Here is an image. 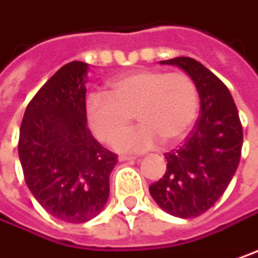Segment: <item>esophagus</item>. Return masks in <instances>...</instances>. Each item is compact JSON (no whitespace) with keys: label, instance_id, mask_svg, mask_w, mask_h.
I'll list each match as a JSON object with an SVG mask.
<instances>
[{"label":"esophagus","instance_id":"obj_1","mask_svg":"<svg viewBox=\"0 0 258 258\" xmlns=\"http://www.w3.org/2000/svg\"><path fill=\"white\" fill-rule=\"evenodd\" d=\"M133 159H136V158H134V156H127V155H119V156H118V160H119V162H127V160Z\"/></svg>","mask_w":258,"mask_h":258}]
</instances>
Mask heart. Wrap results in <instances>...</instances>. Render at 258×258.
<instances>
[{"label":"heart","instance_id":"heart-1","mask_svg":"<svg viewBox=\"0 0 258 258\" xmlns=\"http://www.w3.org/2000/svg\"><path fill=\"white\" fill-rule=\"evenodd\" d=\"M108 89V95L87 96L86 116L99 142L111 144L116 140L115 149L121 152H146L160 142L178 143L199 115V89L182 71L133 70L114 77ZM133 113L142 125L124 135Z\"/></svg>","mask_w":258,"mask_h":258}]
</instances>
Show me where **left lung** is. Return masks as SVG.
<instances>
[{
  "mask_svg": "<svg viewBox=\"0 0 258 258\" xmlns=\"http://www.w3.org/2000/svg\"><path fill=\"white\" fill-rule=\"evenodd\" d=\"M182 69L199 89L200 116L184 144L165 153L166 172L149 191L160 209L189 219L203 215L228 188L242 149V125L229 89L199 61H160Z\"/></svg>",
  "mask_w": 258,
  "mask_h": 258,
  "instance_id": "obj_1",
  "label": "left lung"
}]
</instances>
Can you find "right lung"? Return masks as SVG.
I'll use <instances>...</instances> for the list:
<instances>
[{
	"mask_svg": "<svg viewBox=\"0 0 258 258\" xmlns=\"http://www.w3.org/2000/svg\"><path fill=\"white\" fill-rule=\"evenodd\" d=\"M87 69L86 62L73 61L58 70L29 102L19 137L30 192L48 213L70 223H83L102 212L116 165V155L87 127Z\"/></svg>",
	"mask_w": 258,
	"mask_h": 258,
	"instance_id": "right-lung-1",
	"label": "right lung"
}]
</instances>
